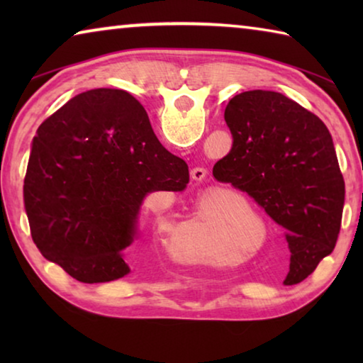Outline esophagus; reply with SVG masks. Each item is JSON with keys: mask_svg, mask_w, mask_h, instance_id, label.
Returning a JSON list of instances; mask_svg holds the SVG:
<instances>
[{"mask_svg": "<svg viewBox=\"0 0 363 363\" xmlns=\"http://www.w3.org/2000/svg\"><path fill=\"white\" fill-rule=\"evenodd\" d=\"M206 174H208V171L205 169V168H200V167H196V168H194L192 169V173H190V176H192V179L194 181H196V182H201L206 177Z\"/></svg>", "mask_w": 363, "mask_h": 363, "instance_id": "34e87169", "label": "esophagus"}]
</instances>
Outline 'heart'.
<instances>
[{
  "instance_id": "1",
  "label": "heart",
  "mask_w": 363,
  "mask_h": 363,
  "mask_svg": "<svg viewBox=\"0 0 363 363\" xmlns=\"http://www.w3.org/2000/svg\"><path fill=\"white\" fill-rule=\"evenodd\" d=\"M224 223H227V213L218 214L206 201H201L189 219L171 225L168 232L169 248L177 257L186 261H216Z\"/></svg>"
}]
</instances>
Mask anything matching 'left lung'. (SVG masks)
Here are the masks:
<instances>
[{"label": "left lung", "instance_id": "left-lung-1", "mask_svg": "<svg viewBox=\"0 0 363 363\" xmlns=\"http://www.w3.org/2000/svg\"><path fill=\"white\" fill-rule=\"evenodd\" d=\"M232 149L214 179L247 194L284 227L294 285L331 255L341 229L344 179L323 121L274 91H245L227 104Z\"/></svg>", "mask_w": 363, "mask_h": 363}]
</instances>
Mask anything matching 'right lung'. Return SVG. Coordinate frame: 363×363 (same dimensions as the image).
I'll return each mask as SVG.
<instances>
[{
  "mask_svg": "<svg viewBox=\"0 0 363 363\" xmlns=\"http://www.w3.org/2000/svg\"><path fill=\"white\" fill-rule=\"evenodd\" d=\"M189 167L160 144L138 99L99 88L41 123L30 150L23 205L41 255L83 284L130 272L123 251L155 190L182 192Z\"/></svg>",
  "mask_w": 363,
  "mask_h": 363,
  "instance_id": "right-lung-1",
  "label": "right lung"
}]
</instances>
